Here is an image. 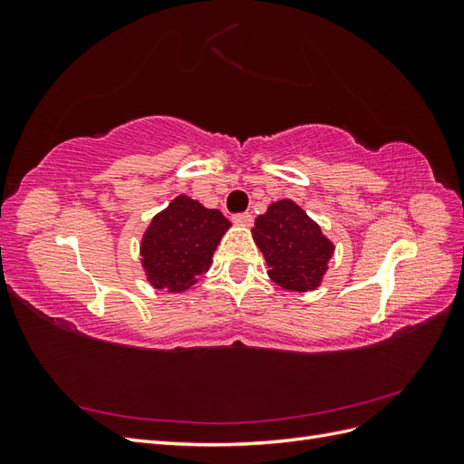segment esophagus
<instances>
[{"instance_id": "1", "label": "esophagus", "mask_w": 464, "mask_h": 464, "mask_svg": "<svg viewBox=\"0 0 464 464\" xmlns=\"http://www.w3.org/2000/svg\"><path fill=\"white\" fill-rule=\"evenodd\" d=\"M234 224H237V227H244V228H249L251 224H254V217L247 215V213H242V215H236L234 217Z\"/></svg>"}]
</instances>
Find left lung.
<instances>
[{
  "mask_svg": "<svg viewBox=\"0 0 464 464\" xmlns=\"http://www.w3.org/2000/svg\"><path fill=\"white\" fill-rule=\"evenodd\" d=\"M251 236L269 266L266 275L280 288L310 292L321 286L334 244L300 205L292 199L271 203L256 218Z\"/></svg>",
  "mask_w": 464,
  "mask_h": 464,
  "instance_id": "obj_1",
  "label": "left lung"
}]
</instances>
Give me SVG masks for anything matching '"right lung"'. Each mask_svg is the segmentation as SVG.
Segmentation results:
<instances>
[{"label":"right lung","instance_id":"add662e5","mask_svg":"<svg viewBox=\"0 0 464 464\" xmlns=\"http://www.w3.org/2000/svg\"><path fill=\"white\" fill-rule=\"evenodd\" d=\"M230 227L220 210L178 195L152 217L139 244L149 285L172 294L189 290L210 269L215 249Z\"/></svg>","mask_w":464,"mask_h":464}]
</instances>
